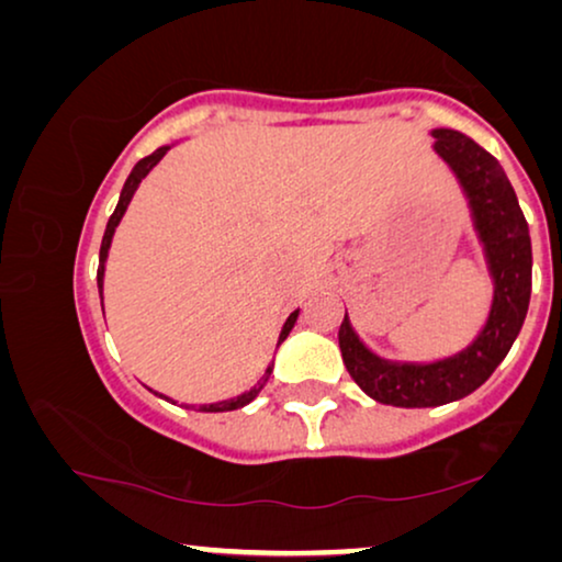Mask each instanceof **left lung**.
I'll return each mask as SVG.
<instances>
[{"instance_id":"obj_1","label":"left lung","mask_w":562,"mask_h":562,"mask_svg":"<svg viewBox=\"0 0 562 562\" xmlns=\"http://www.w3.org/2000/svg\"><path fill=\"white\" fill-rule=\"evenodd\" d=\"M432 147L453 170L469 199L473 228L484 244L494 282V300L479 336L463 351L430 363L376 357L361 344L349 315H344L338 346L346 369L371 400L394 407H438L479 390L519 336L532 292L529 228L502 165L456 130H432Z\"/></svg>"}]
</instances>
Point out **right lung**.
Here are the masks:
<instances>
[{"label":"right lung","instance_id":"right-lung-1","mask_svg":"<svg viewBox=\"0 0 562 562\" xmlns=\"http://www.w3.org/2000/svg\"><path fill=\"white\" fill-rule=\"evenodd\" d=\"M168 149H170V147H160V149H155L153 155L142 157V160H139L137 165H134L132 172H130V178H126V183H124V188H122L120 203H116L114 213H112V216H109V224H106L104 239H101V249H99V272H97L99 295H101V307H104V262H106L109 247H112V236H114V232H116V226H120V221H122V216H124L126 205H130V201H132L134 191H137V186L142 183V178H145L147 172L153 170L155 165L162 160V157H165V153H168ZM297 313H300V311H292V313H290V318L284 321V326H282V330H280V338H278V346L284 341V338H288V334L292 330V326H295ZM270 374H272V367H267L265 376L259 379V382H257L255 386H251L249 392H244V394H239V397H234V400L213 402V405H201V407H199V413H226V409H239V407H244V405H249V402L255 400L257 394H259V390H262V386L267 384V379H270ZM155 394H157V392H155ZM160 397H162V394H160ZM165 400H170V397H165Z\"/></svg>","mask_w":562,"mask_h":562}]
</instances>
